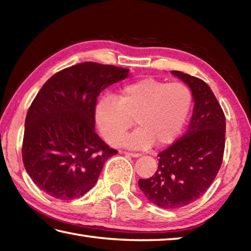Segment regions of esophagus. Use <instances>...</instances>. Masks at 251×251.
I'll return each mask as SVG.
<instances>
[{"label":"esophagus","instance_id":"1","mask_svg":"<svg viewBox=\"0 0 251 251\" xmlns=\"http://www.w3.org/2000/svg\"><path fill=\"white\" fill-rule=\"evenodd\" d=\"M126 156H130V157H135V158H137V157H141L142 155L138 154V152H125Z\"/></svg>","mask_w":251,"mask_h":251}]
</instances>
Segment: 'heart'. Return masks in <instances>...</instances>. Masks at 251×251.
Instances as JSON below:
<instances>
[{
    "instance_id": "heart-1",
    "label": "heart",
    "mask_w": 251,
    "mask_h": 251,
    "mask_svg": "<svg viewBox=\"0 0 251 251\" xmlns=\"http://www.w3.org/2000/svg\"><path fill=\"white\" fill-rule=\"evenodd\" d=\"M192 103V91L186 84L144 77L126 84L118 99L101 97L95 117L110 145L121 144L136 118L139 127L124 141L126 147L148 148L155 142L165 146L180 134Z\"/></svg>"
}]
</instances>
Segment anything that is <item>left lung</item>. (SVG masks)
I'll return each mask as SVG.
<instances>
[{
  "label": "left lung",
  "instance_id": "8db88e82",
  "mask_svg": "<svg viewBox=\"0 0 251 251\" xmlns=\"http://www.w3.org/2000/svg\"><path fill=\"white\" fill-rule=\"evenodd\" d=\"M190 88L194 113L181 138L158 154L152 177L139 179L145 197L164 209L189 205L209 188L222 166L226 118L210 87L195 76L172 71Z\"/></svg>",
  "mask_w": 251,
  "mask_h": 251
}]
</instances>
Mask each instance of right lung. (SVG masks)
<instances>
[{
  "label": "right lung",
  "instance_id": "add662e5",
  "mask_svg": "<svg viewBox=\"0 0 251 251\" xmlns=\"http://www.w3.org/2000/svg\"><path fill=\"white\" fill-rule=\"evenodd\" d=\"M128 72L80 63L54 74L37 93L25 118L22 157L28 176L50 196H83L117 154L95 133V106L100 92Z\"/></svg>",
  "mask_w": 251,
  "mask_h": 251
}]
</instances>
